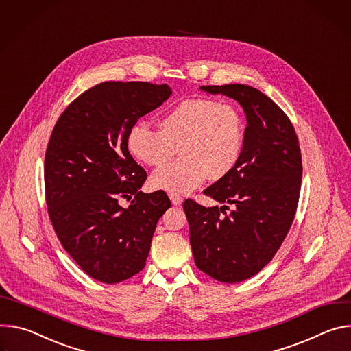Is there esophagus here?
<instances>
[{
  "label": "esophagus",
  "mask_w": 351,
  "mask_h": 351,
  "mask_svg": "<svg viewBox=\"0 0 351 351\" xmlns=\"http://www.w3.org/2000/svg\"><path fill=\"white\" fill-rule=\"evenodd\" d=\"M169 198H170L171 204L176 205V206H180V205L182 204V198H181V195H178V193L170 192V193H169Z\"/></svg>",
  "instance_id": "34e87169"
}]
</instances>
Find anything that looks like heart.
Listing matches in <instances>:
<instances>
[{
  "label": "heart",
  "instance_id": "heart-1",
  "mask_svg": "<svg viewBox=\"0 0 351 351\" xmlns=\"http://www.w3.org/2000/svg\"><path fill=\"white\" fill-rule=\"evenodd\" d=\"M159 128L136 123L125 139L132 158L147 166H162L180 150L182 158L152 174L154 189L189 192L206 177L212 181L227 177L241 159L245 124L231 103L208 97L181 100L163 112Z\"/></svg>",
  "mask_w": 351,
  "mask_h": 351
}]
</instances>
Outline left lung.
<instances>
[{"instance_id":"left-lung-1","label":"left lung","mask_w":351,"mask_h":351,"mask_svg":"<svg viewBox=\"0 0 351 351\" xmlns=\"http://www.w3.org/2000/svg\"><path fill=\"white\" fill-rule=\"evenodd\" d=\"M201 89L237 100L247 127L237 167L204 191L224 205L205 208L193 199L182 205L189 244L204 274L239 283L262 270L287 236L300 198L301 150L286 112L258 89L240 84Z\"/></svg>"}]
</instances>
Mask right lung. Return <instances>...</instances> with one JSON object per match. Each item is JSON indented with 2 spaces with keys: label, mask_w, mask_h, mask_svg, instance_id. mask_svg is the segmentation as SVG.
<instances>
[{
  "label": "right lung",
  "mask_w": 351,
  "mask_h": 351,
  "mask_svg": "<svg viewBox=\"0 0 351 351\" xmlns=\"http://www.w3.org/2000/svg\"><path fill=\"white\" fill-rule=\"evenodd\" d=\"M171 95L166 84L101 82L60 115L45 158L49 217L64 250L90 278L114 285L145 267L153 232L171 206L143 193L147 174L127 150L130 128ZM134 197L125 210L120 197Z\"/></svg>",
  "instance_id": "1"
}]
</instances>
